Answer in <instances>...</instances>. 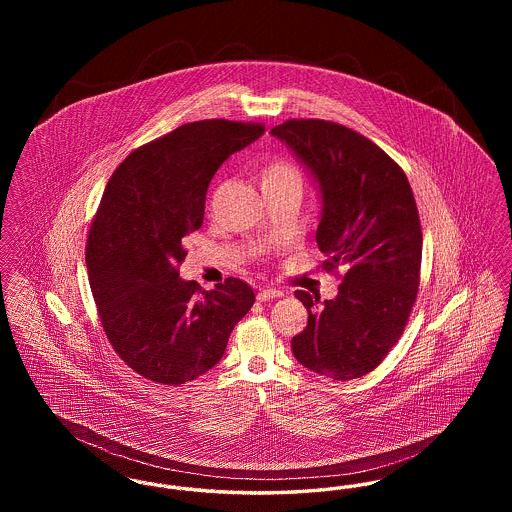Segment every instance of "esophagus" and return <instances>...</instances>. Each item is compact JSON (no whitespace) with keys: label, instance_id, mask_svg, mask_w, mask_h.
Masks as SVG:
<instances>
[{"label":"esophagus","instance_id":"34e87169","mask_svg":"<svg viewBox=\"0 0 512 512\" xmlns=\"http://www.w3.org/2000/svg\"><path fill=\"white\" fill-rule=\"evenodd\" d=\"M284 292H280V290H276V288H265V290H261V292L257 293V299L259 301H270V299H278V297H282Z\"/></svg>","mask_w":512,"mask_h":512}]
</instances>
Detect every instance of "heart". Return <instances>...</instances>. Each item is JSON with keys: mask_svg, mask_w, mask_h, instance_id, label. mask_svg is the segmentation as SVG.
<instances>
[{"mask_svg": "<svg viewBox=\"0 0 512 512\" xmlns=\"http://www.w3.org/2000/svg\"><path fill=\"white\" fill-rule=\"evenodd\" d=\"M259 182H261L263 192L265 190H276V188L301 190L303 176L292 161H288L284 157H274L259 172Z\"/></svg>", "mask_w": 512, "mask_h": 512, "instance_id": "obj_1", "label": "heart"}]
</instances>
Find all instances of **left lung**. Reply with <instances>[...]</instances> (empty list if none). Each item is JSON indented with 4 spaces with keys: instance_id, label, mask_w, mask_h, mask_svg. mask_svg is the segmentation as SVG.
I'll list each match as a JSON object with an SVG mask.
<instances>
[{
    "instance_id": "obj_1",
    "label": "left lung",
    "mask_w": 512,
    "mask_h": 512,
    "mask_svg": "<svg viewBox=\"0 0 512 512\" xmlns=\"http://www.w3.org/2000/svg\"><path fill=\"white\" fill-rule=\"evenodd\" d=\"M270 134L317 180L322 268L341 276L338 295L320 307L318 295L295 292L309 320L293 355L320 376L361 378L386 359L416 301L422 230L411 184L384 149L338 122L292 119Z\"/></svg>"
}]
</instances>
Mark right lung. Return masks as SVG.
I'll return each mask as SVG.
<instances>
[{"label": "right lung", "instance_id": "obj_1", "mask_svg": "<svg viewBox=\"0 0 512 512\" xmlns=\"http://www.w3.org/2000/svg\"><path fill=\"white\" fill-rule=\"evenodd\" d=\"M261 122H188L132 151L111 174L86 242L90 288L107 340L151 382L180 386L219 363L255 303L238 278L205 292L178 278L182 240L203 224L220 165L263 136Z\"/></svg>", "mask_w": 512, "mask_h": 512}]
</instances>
